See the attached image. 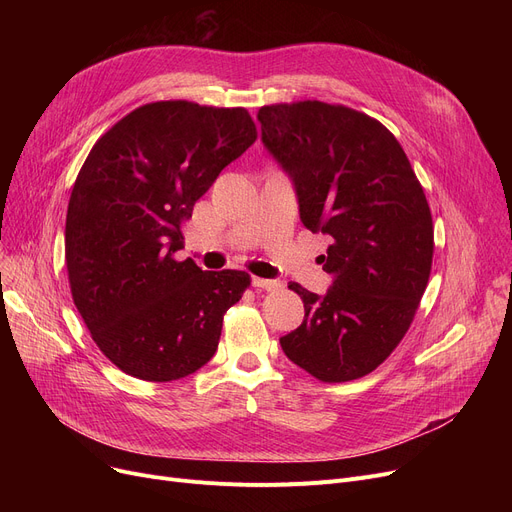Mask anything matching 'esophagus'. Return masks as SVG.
<instances>
[{
    "label": "esophagus",
    "instance_id": "1",
    "mask_svg": "<svg viewBox=\"0 0 512 512\" xmlns=\"http://www.w3.org/2000/svg\"><path fill=\"white\" fill-rule=\"evenodd\" d=\"M253 286L274 292V290L282 288V282H278V280H265V278H253Z\"/></svg>",
    "mask_w": 512,
    "mask_h": 512
}]
</instances>
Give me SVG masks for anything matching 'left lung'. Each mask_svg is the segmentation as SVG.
<instances>
[{
    "instance_id": "left-lung-1",
    "label": "left lung",
    "mask_w": 512,
    "mask_h": 512,
    "mask_svg": "<svg viewBox=\"0 0 512 512\" xmlns=\"http://www.w3.org/2000/svg\"><path fill=\"white\" fill-rule=\"evenodd\" d=\"M261 139L297 188L301 222L332 238L319 297L297 282L303 324L280 338L284 355L319 382H351L382 365L405 338L434 257L423 186L394 134L353 107L324 101L263 105Z\"/></svg>"
}]
</instances>
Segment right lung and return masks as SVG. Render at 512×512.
<instances>
[{"label":"right lung","mask_w":512,"mask_h":512,"mask_svg":"<svg viewBox=\"0 0 512 512\" xmlns=\"http://www.w3.org/2000/svg\"><path fill=\"white\" fill-rule=\"evenodd\" d=\"M257 141L245 107L145 103L101 134L66 215L72 301L99 351L145 382H172L218 348L247 272L178 261L182 226L220 172Z\"/></svg>","instance_id":"right-lung-1"}]
</instances>
